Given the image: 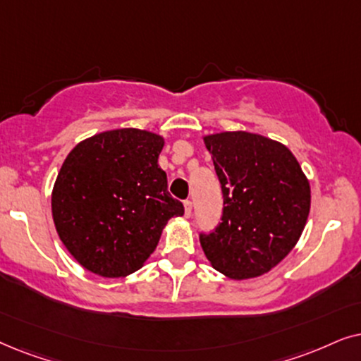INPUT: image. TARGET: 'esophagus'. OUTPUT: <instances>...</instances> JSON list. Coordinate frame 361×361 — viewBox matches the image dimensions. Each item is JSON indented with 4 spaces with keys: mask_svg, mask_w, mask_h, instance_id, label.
Returning a JSON list of instances; mask_svg holds the SVG:
<instances>
[{
    "mask_svg": "<svg viewBox=\"0 0 361 361\" xmlns=\"http://www.w3.org/2000/svg\"><path fill=\"white\" fill-rule=\"evenodd\" d=\"M191 211H193V203H191L190 200H186L185 201V216H186V218H190Z\"/></svg>",
    "mask_w": 361,
    "mask_h": 361,
    "instance_id": "1",
    "label": "esophagus"
}]
</instances>
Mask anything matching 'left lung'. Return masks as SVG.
I'll use <instances>...</instances> for the list:
<instances>
[{"mask_svg":"<svg viewBox=\"0 0 361 361\" xmlns=\"http://www.w3.org/2000/svg\"><path fill=\"white\" fill-rule=\"evenodd\" d=\"M223 191V216L200 234L216 271L234 281L276 267L299 241L310 211V185L282 143L257 133L204 137Z\"/></svg>","mask_w":361,"mask_h":361,"instance_id":"1","label":"left lung"}]
</instances>
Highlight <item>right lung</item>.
Segmentation results:
<instances>
[{"mask_svg": "<svg viewBox=\"0 0 361 361\" xmlns=\"http://www.w3.org/2000/svg\"><path fill=\"white\" fill-rule=\"evenodd\" d=\"M157 133L117 128L80 142L62 163L52 218L77 262L102 277L138 271L155 251L168 219L185 213L158 166Z\"/></svg>", "mask_w": 361, "mask_h": 361, "instance_id": "1", "label": "right lung"}]
</instances>
